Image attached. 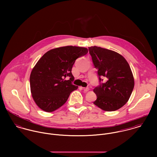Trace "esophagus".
Listing matches in <instances>:
<instances>
[{
    "label": "esophagus",
    "mask_w": 157,
    "mask_h": 157,
    "mask_svg": "<svg viewBox=\"0 0 157 157\" xmlns=\"http://www.w3.org/2000/svg\"><path fill=\"white\" fill-rule=\"evenodd\" d=\"M83 90L85 91V92H87L90 90L89 88H83Z\"/></svg>",
    "instance_id": "1"
}]
</instances>
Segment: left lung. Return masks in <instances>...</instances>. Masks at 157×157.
<instances>
[{
	"label": "left lung",
	"mask_w": 157,
	"mask_h": 157,
	"mask_svg": "<svg viewBox=\"0 0 157 157\" xmlns=\"http://www.w3.org/2000/svg\"><path fill=\"white\" fill-rule=\"evenodd\" d=\"M93 63L100 77L106 82L95 88L97 95L94 104L105 111H114L123 107L129 100L134 87V78L126 60L112 50L98 47H89Z\"/></svg>",
	"instance_id": "left-lung-1"
}]
</instances>
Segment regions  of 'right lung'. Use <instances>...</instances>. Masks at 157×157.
<instances>
[{
	"mask_svg": "<svg viewBox=\"0 0 157 157\" xmlns=\"http://www.w3.org/2000/svg\"><path fill=\"white\" fill-rule=\"evenodd\" d=\"M86 48L67 46L46 52L33 67L29 78L31 92L36 105L51 112L63 106L78 86L72 84L71 71L75 60L86 55ZM70 78L65 81L64 78Z\"/></svg>",
	"mask_w": 157,
	"mask_h": 157,
	"instance_id": "right-lung-1",
	"label": "right lung"
}]
</instances>
